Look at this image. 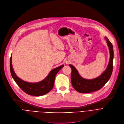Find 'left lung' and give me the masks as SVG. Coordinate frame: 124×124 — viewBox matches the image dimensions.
<instances>
[{
  "label": "left lung",
  "instance_id": "1",
  "mask_svg": "<svg viewBox=\"0 0 124 124\" xmlns=\"http://www.w3.org/2000/svg\"><path fill=\"white\" fill-rule=\"evenodd\" d=\"M109 48L110 58L108 65L105 71L99 77L92 79H85L81 76L78 70L73 65L69 64L71 68V83L76 91L82 93H87L97 91L103 87L110 79L113 70V50L112 43L107 37L105 38Z\"/></svg>",
  "mask_w": 124,
  "mask_h": 124
}]
</instances>
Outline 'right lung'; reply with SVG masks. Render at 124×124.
Here are the masks:
<instances>
[{"mask_svg":"<svg viewBox=\"0 0 124 124\" xmlns=\"http://www.w3.org/2000/svg\"><path fill=\"white\" fill-rule=\"evenodd\" d=\"M10 65L11 75L18 86L27 94L37 96L45 95L53 88L57 74L64 66L63 65H62L52 69L44 80L33 83L25 82L17 77L13 68L12 55L10 58Z\"/></svg>","mask_w":124,"mask_h":124,"instance_id":"right-lung-1","label":"right lung"}]
</instances>
